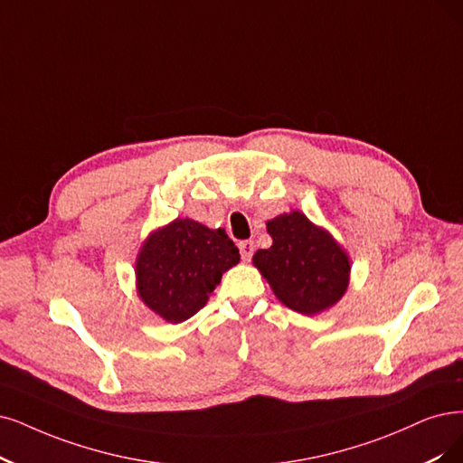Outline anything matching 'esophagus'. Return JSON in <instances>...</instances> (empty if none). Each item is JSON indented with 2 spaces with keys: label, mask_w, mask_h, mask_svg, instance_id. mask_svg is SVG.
Segmentation results:
<instances>
[{
  "label": "esophagus",
  "mask_w": 463,
  "mask_h": 463,
  "mask_svg": "<svg viewBox=\"0 0 463 463\" xmlns=\"http://www.w3.org/2000/svg\"><path fill=\"white\" fill-rule=\"evenodd\" d=\"M238 248H241V255H242V260L244 261H250L251 260V255H253V242L251 241H242L241 244H238Z\"/></svg>",
  "instance_id": "obj_1"
}]
</instances>
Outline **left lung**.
Listing matches in <instances>:
<instances>
[{"label": "left lung", "mask_w": 463, "mask_h": 463, "mask_svg": "<svg viewBox=\"0 0 463 463\" xmlns=\"http://www.w3.org/2000/svg\"><path fill=\"white\" fill-rule=\"evenodd\" d=\"M267 232L272 246L255 251L253 265L288 309L313 317L344 298L351 261L328 231L292 212L270 219Z\"/></svg>", "instance_id": "8db88e82"}]
</instances>
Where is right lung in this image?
I'll return each instance as SVG.
<instances>
[{
	"mask_svg": "<svg viewBox=\"0 0 463 463\" xmlns=\"http://www.w3.org/2000/svg\"><path fill=\"white\" fill-rule=\"evenodd\" d=\"M241 253L222 229L193 219H175L154 231L137 255V292L150 311L183 322L208 303L222 272Z\"/></svg>",
	"mask_w": 463,
	"mask_h": 463,
	"instance_id": "1",
	"label": "right lung"
}]
</instances>
